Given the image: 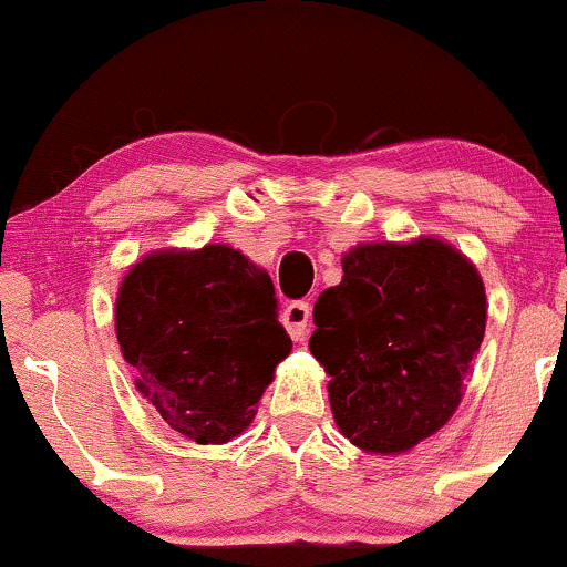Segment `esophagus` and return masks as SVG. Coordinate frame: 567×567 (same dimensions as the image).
Listing matches in <instances>:
<instances>
[{"label":"esophagus","instance_id":"esophagus-1","mask_svg":"<svg viewBox=\"0 0 567 567\" xmlns=\"http://www.w3.org/2000/svg\"><path fill=\"white\" fill-rule=\"evenodd\" d=\"M309 320H311V306L306 301H292L285 306L282 311V322L285 328H288V333L296 338H303L306 328H309Z\"/></svg>","mask_w":567,"mask_h":567}]
</instances>
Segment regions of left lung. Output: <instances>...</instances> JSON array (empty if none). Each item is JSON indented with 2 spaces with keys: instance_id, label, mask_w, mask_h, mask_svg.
<instances>
[{
  "instance_id": "1",
  "label": "left lung",
  "mask_w": 567,
  "mask_h": 567,
  "mask_svg": "<svg viewBox=\"0 0 567 567\" xmlns=\"http://www.w3.org/2000/svg\"><path fill=\"white\" fill-rule=\"evenodd\" d=\"M315 303L311 354L330 375L336 426L365 453L396 455L451 421L485 336V285L434 237L357 245Z\"/></svg>"
}]
</instances>
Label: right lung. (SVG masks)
<instances>
[{"label": "right lung", "instance_id": "obj_1", "mask_svg": "<svg viewBox=\"0 0 567 567\" xmlns=\"http://www.w3.org/2000/svg\"><path fill=\"white\" fill-rule=\"evenodd\" d=\"M114 322L135 389L199 445L252 424L292 349L271 277L229 245L148 252L122 279Z\"/></svg>", "mask_w": 567, "mask_h": 567}]
</instances>
